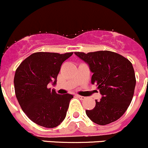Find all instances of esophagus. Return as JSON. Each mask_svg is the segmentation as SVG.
Wrapping results in <instances>:
<instances>
[{"label": "esophagus", "mask_w": 148, "mask_h": 148, "mask_svg": "<svg viewBox=\"0 0 148 148\" xmlns=\"http://www.w3.org/2000/svg\"><path fill=\"white\" fill-rule=\"evenodd\" d=\"M77 97H78L80 100H84V99H85V97L84 96H80V95H77Z\"/></svg>", "instance_id": "34e87169"}]
</instances>
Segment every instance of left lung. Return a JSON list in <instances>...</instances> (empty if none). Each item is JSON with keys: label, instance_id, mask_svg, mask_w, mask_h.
I'll use <instances>...</instances> for the list:
<instances>
[{"label": "left lung", "instance_id": "1", "mask_svg": "<svg viewBox=\"0 0 148 148\" xmlns=\"http://www.w3.org/2000/svg\"><path fill=\"white\" fill-rule=\"evenodd\" d=\"M88 64L93 75L91 84H96L102 97L92 110H86L88 118L98 125L117 121L131 103L136 80L131 62L111 51L74 52Z\"/></svg>", "mask_w": 148, "mask_h": 148}]
</instances>
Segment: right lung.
Masks as SVG:
<instances>
[{
  "label": "right lung",
  "instance_id": "1",
  "mask_svg": "<svg viewBox=\"0 0 148 148\" xmlns=\"http://www.w3.org/2000/svg\"><path fill=\"white\" fill-rule=\"evenodd\" d=\"M72 54L35 52L22 62L15 71V96L23 112L37 125L55 127L66 117L73 95L57 94L48 84L55 86L62 63Z\"/></svg>",
  "mask_w": 148,
  "mask_h": 148
}]
</instances>
